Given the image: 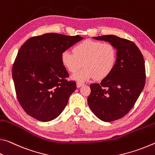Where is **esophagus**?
<instances>
[{"instance_id":"esophagus-1","label":"esophagus","mask_w":155,"mask_h":155,"mask_svg":"<svg viewBox=\"0 0 155 155\" xmlns=\"http://www.w3.org/2000/svg\"><path fill=\"white\" fill-rule=\"evenodd\" d=\"M77 87L78 88H80V87H82V86H84V83H82V82H77Z\"/></svg>"}]
</instances>
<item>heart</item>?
Here are the masks:
<instances>
[{
  "instance_id": "obj_1",
  "label": "heart",
  "mask_w": 155,
  "mask_h": 155,
  "mask_svg": "<svg viewBox=\"0 0 155 155\" xmlns=\"http://www.w3.org/2000/svg\"><path fill=\"white\" fill-rule=\"evenodd\" d=\"M73 53L64 51L61 55L62 65L71 73H79L72 79L84 82L94 78L102 80L110 75L117 62V53L113 45L87 40L76 45Z\"/></svg>"
}]
</instances>
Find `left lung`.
Masks as SVG:
<instances>
[{
    "instance_id": "obj_1",
    "label": "left lung",
    "mask_w": 155,
    "mask_h": 155,
    "mask_svg": "<svg viewBox=\"0 0 155 155\" xmlns=\"http://www.w3.org/2000/svg\"><path fill=\"white\" fill-rule=\"evenodd\" d=\"M93 38L113 45L117 53L112 73L100 84L90 85L87 100L94 115L109 122L123 117L135 105L145 86V62L140 50L130 40L114 35Z\"/></svg>"
}]
</instances>
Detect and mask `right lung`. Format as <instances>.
<instances>
[{
  "label": "right lung",
  "mask_w": 155,
  "mask_h": 155,
  "mask_svg": "<svg viewBox=\"0 0 155 155\" xmlns=\"http://www.w3.org/2000/svg\"><path fill=\"white\" fill-rule=\"evenodd\" d=\"M82 39L49 33L28 39L20 48L12 78L18 100L27 115L45 122L62 112L76 82L66 79L68 73L61 55Z\"/></svg>",
  "instance_id": "1"
}]
</instances>
